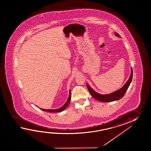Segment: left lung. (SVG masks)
Here are the masks:
<instances>
[{"instance_id": "obj_1", "label": "left lung", "mask_w": 151, "mask_h": 151, "mask_svg": "<svg viewBox=\"0 0 151 151\" xmlns=\"http://www.w3.org/2000/svg\"><path fill=\"white\" fill-rule=\"evenodd\" d=\"M115 34L116 36L120 37V35L119 34L116 32H115ZM132 78H133V70L131 68V73L130 75L129 79L127 82V83L125 84L123 86L121 89L118 90L117 91L113 92L112 93L109 94L102 95V94L98 93L93 90V89L89 86L88 84L86 83V86H87V88L89 90L91 96H92L94 98L96 99V100L99 101H101V102H112L114 101L120 100V99L122 98V97L124 96L125 93H126L127 90L129 87V85L132 82Z\"/></svg>"}]
</instances>
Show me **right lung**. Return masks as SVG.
<instances>
[{"label":"right lung","mask_w":151,"mask_h":151,"mask_svg":"<svg viewBox=\"0 0 151 151\" xmlns=\"http://www.w3.org/2000/svg\"><path fill=\"white\" fill-rule=\"evenodd\" d=\"M70 99H71V91L70 90L69 92V98L68 99V100L66 103H65L64 105L62 106V107L57 109H54V110H45V109H41L43 111H47V112H60L62 111L65 110V109L67 108L68 105L69 104L70 102Z\"/></svg>","instance_id":"obj_1"}]
</instances>
